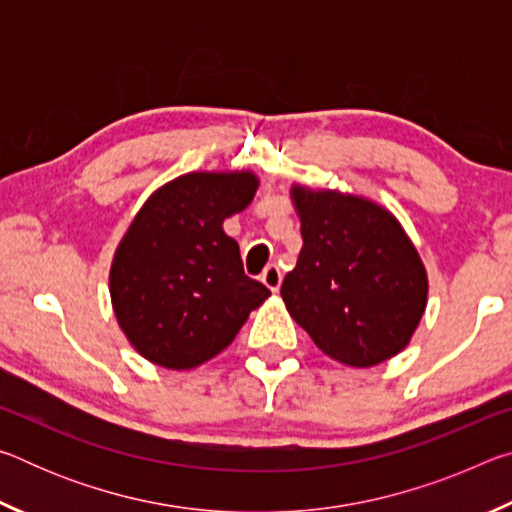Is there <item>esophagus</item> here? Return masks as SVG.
Here are the masks:
<instances>
[{
	"label": "esophagus",
	"instance_id": "esophagus-1",
	"mask_svg": "<svg viewBox=\"0 0 512 512\" xmlns=\"http://www.w3.org/2000/svg\"><path fill=\"white\" fill-rule=\"evenodd\" d=\"M262 282H264L266 287L271 289V291H280V284H282V273H280V268H277L275 264L266 266V268H264V273H262Z\"/></svg>",
	"mask_w": 512,
	"mask_h": 512
}]
</instances>
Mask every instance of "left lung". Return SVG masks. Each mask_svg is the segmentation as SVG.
I'll return each instance as SVG.
<instances>
[{
  "label": "left lung",
  "instance_id": "obj_1",
  "mask_svg": "<svg viewBox=\"0 0 512 512\" xmlns=\"http://www.w3.org/2000/svg\"><path fill=\"white\" fill-rule=\"evenodd\" d=\"M302 250L282 282L291 318L327 357L370 368L409 345L429 280L413 241L384 207L336 189L291 187Z\"/></svg>",
  "mask_w": 512,
  "mask_h": 512
}]
</instances>
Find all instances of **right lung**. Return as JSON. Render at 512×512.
Wrapping results in <instances>:
<instances>
[{
	"label": "right lung",
	"mask_w": 512,
	"mask_h": 512,
	"mask_svg": "<svg viewBox=\"0 0 512 512\" xmlns=\"http://www.w3.org/2000/svg\"><path fill=\"white\" fill-rule=\"evenodd\" d=\"M253 171H192L162 185L128 225L110 266L117 323L155 366L189 370L235 341L271 296L223 232L257 192Z\"/></svg>",
	"instance_id": "1"
}]
</instances>
